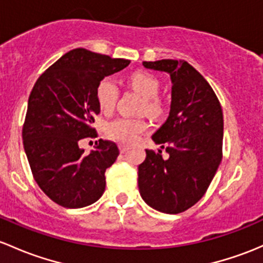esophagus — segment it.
I'll list each match as a JSON object with an SVG mask.
<instances>
[{
  "instance_id": "1",
  "label": "esophagus",
  "mask_w": 263,
  "mask_h": 263,
  "mask_svg": "<svg viewBox=\"0 0 263 263\" xmlns=\"http://www.w3.org/2000/svg\"><path fill=\"white\" fill-rule=\"evenodd\" d=\"M118 148H120V151L121 153H126L127 151V148H128V146L127 145H124V143H120V145H118Z\"/></svg>"
}]
</instances>
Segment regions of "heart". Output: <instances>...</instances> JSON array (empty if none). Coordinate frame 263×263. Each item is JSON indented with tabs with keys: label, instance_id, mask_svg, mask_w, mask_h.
<instances>
[{
	"label": "heart",
	"instance_id": "b5f03b06",
	"mask_svg": "<svg viewBox=\"0 0 263 263\" xmlns=\"http://www.w3.org/2000/svg\"><path fill=\"white\" fill-rule=\"evenodd\" d=\"M129 85L145 98V110L155 115L160 110L156 99L160 90V83L156 77L145 71H136L128 79ZM96 98L103 112H110L118 99V87L110 77H106L96 88ZM148 128V124L141 118L118 117L106 124V134L109 139L121 142H134Z\"/></svg>",
	"mask_w": 263,
	"mask_h": 263
}]
</instances>
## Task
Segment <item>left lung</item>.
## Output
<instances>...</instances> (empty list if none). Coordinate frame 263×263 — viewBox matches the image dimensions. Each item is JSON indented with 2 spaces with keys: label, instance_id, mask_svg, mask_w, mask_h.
<instances>
[{
  "label": "left lung",
  "instance_id": "left-lung-1",
  "mask_svg": "<svg viewBox=\"0 0 263 263\" xmlns=\"http://www.w3.org/2000/svg\"><path fill=\"white\" fill-rule=\"evenodd\" d=\"M142 64L170 74L173 87L167 120L153 135L168 157L162 159L161 150H146L139 166L140 194L151 208L178 214L200 200L222 161V107L189 63L162 59Z\"/></svg>",
  "mask_w": 263,
  "mask_h": 263
}]
</instances>
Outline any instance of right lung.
Wrapping results in <instances>:
<instances>
[{"mask_svg": "<svg viewBox=\"0 0 263 263\" xmlns=\"http://www.w3.org/2000/svg\"><path fill=\"white\" fill-rule=\"evenodd\" d=\"M129 63L73 49L39 77L30 93L22 127L25 153L40 189L64 208L90 205L104 193V173L120 155L117 145L101 139L84 154L79 142L97 137L92 124L101 112L98 83Z\"/></svg>", "mask_w": 263, "mask_h": 263, "instance_id": "obj_1", "label": "right lung"}]
</instances>
